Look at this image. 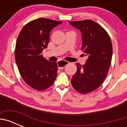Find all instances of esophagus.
<instances>
[{"label":"esophagus","instance_id":"esophagus-1","mask_svg":"<svg viewBox=\"0 0 127 127\" xmlns=\"http://www.w3.org/2000/svg\"><path fill=\"white\" fill-rule=\"evenodd\" d=\"M69 63L67 61H65V60H60V61L58 62V69H64L67 64H69Z\"/></svg>","mask_w":127,"mask_h":127}]
</instances>
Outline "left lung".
I'll return each mask as SVG.
<instances>
[{"instance_id": "obj_1", "label": "left lung", "mask_w": 127, "mask_h": 127, "mask_svg": "<svg viewBox=\"0 0 127 127\" xmlns=\"http://www.w3.org/2000/svg\"><path fill=\"white\" fill-rule=\"evenodd\" d=\"M69 23L80 30L83 55L88 57L83 65L77 63V71L71 83L76 91L85 94L98 88L107 76L113 54L111 40L101 26L92 20Z\"/></svg>"}]
</instances>
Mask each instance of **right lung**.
Returning <instances> with one entry per match:
<instances>
[{"instance_id": "right-lung-1", "label": "right lung", "mask_w": 127, "mask_h": 127, "mask_svg": "<svg viewBox=\"0 0 127 127\" xmlns=\"http://www.w3.org/2000/svg\"><path fill=\"white\" fill-rule=\"evenodd\" d=\"M62 23L44 18L35 19L26 24L19 33L16 62L23 80L33 89L44 90L55 81L57 63L46 60L42 52L48 46L51 30Z\"/></svg>"}]
</instances>
